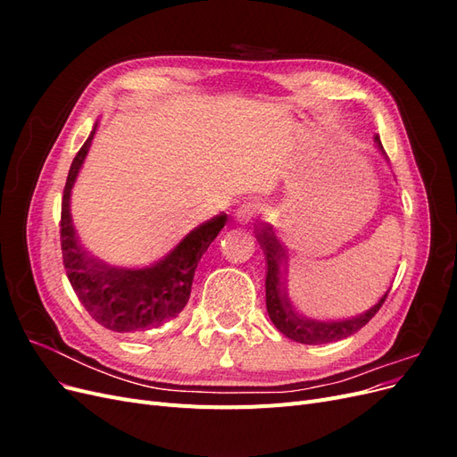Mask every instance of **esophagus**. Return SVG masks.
<instances>
[{
	"label": "esophagus",
	"mask_w": 457,
	"mask_h": 457,
	"mask_svg": "<svg viewBox=\"0 0 457 457\" xmlns=\"http://www.w3.org/2000/svg\"><path fill=\"white\" fill-rule=\"evenodd\" d=\"M255 210L252 205H242L238 210V220H242V223H250V220L255 217Z\"/></svg>",
	"instance_id": "obj_1"
}]
</instances>
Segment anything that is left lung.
Returning a JSON list of instances; mask_svg holds the SVG:
<instances>
[{
	"label": "left lung",
	"instance_id": "left-lung-1",
	"mask_svg": "<svg viewBox=\"0 0 457 457\" xmlns=\"http://www.w3.org/2000/svg\"><path fill=\"white\" fill-rule=\"evenodd\" d=\"M379 150L383 152L381 141L376 139ZM385 154V152H383ZM257 240L261 245L265 247V255H267V312L270 316L272 324L278 328V331L289 339H294L297 343H305V345H322V343H334L339 339L349 337L356 334L358 329L364 328L373 316L378 314L381 305L385 303L386 292L376 307H371L368 312L353 318V320H339V322H314L307 320V318L297 316V312L292 311V305L280 292V262L282 257L286 255L280 242H276V238L269 230H261L257 234Z\"/></svg>",
	"mask_w": 457,
	"mask_h": 457
}]
</instances>
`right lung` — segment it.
I'll return each instance as SVG.
<instances>
[{
    "label": "right lung",
    "mask_w": 457,
    "mask_h": 457,
    "mask_svg": "<svg viewBox=\"0 0 457 457\" xmlns=\"http://www.w3.org/2000/svg\"><path fill=\"white\" fill-rule=\"evenodd\" d=\"M95 128L66 177L61 207L62 262L68 280L91 318L120 334H137L160 328L181 314L190 297L198 261L225 227L227 215H219L192 230L168 257L148 269H110L89 257L78 244L72 227L71 192L87 156Z\"/></svg>",
    "instance_id": "1"
}]
</instances>
